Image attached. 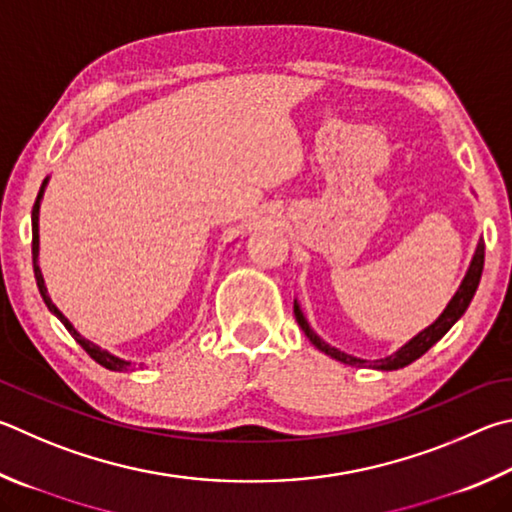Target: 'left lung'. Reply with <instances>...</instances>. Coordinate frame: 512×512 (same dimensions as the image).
Returning a JSON list of instances; mask_svg holds the SVG:
<instances>
[{
	"mask_svg": "<svg viewBox=\"0 0 512 512\" xmlns=\"http://www.w3.org/2000/svg\"><path fill=\"white\" fill-rule=\"evenodd\" d=\"M481 271H483V239L477 241V248H475V255L470 259V266L466 275H463V280L457 288V293L452 295V300L445 306L443 313L436 318L430 327H425L423 331H418L412 340H407L401 349H396L392 356H385V358H378V360H365V358H356V356H349V353L340 351L336 347H331L329 342H324L318 333L311 329L309 320L304 318L302 313V306L297 300H293V313H295V320L300 324V329L304 331V336L311 340L313 347H318L322 353H327V356L336 358L340 362H345V365L351 367H371V369H383V371H394V369H403L414 362L416 358H421L423 353L434 347L436 342H439L445 333L452 329V324L457 322L466 309L472 302V297L477 293V286L481 280Z\"/></svg>",
	"mask_w": 512,
	"mask_h": 512,
	"instance_id": "obj_1",
	"label": "left lung"
}]
</instances>
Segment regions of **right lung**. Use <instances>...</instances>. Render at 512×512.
Wrapping results in <instances>:
<instances>
[{"instance_id": "right-lung-1", "label": "right lung", "mask_w": 512, "mask_h": 512, "mask_svg": "<svg viewBox=\"0 0 512 512\" xmlns=\"http://www.w3.org/2000/svg\"><path fill=\"white\" fill-rule=\"evenodd\" d=\"M46 185H49V176H46V179L42 181V188H40V192H37L35 206H33V212H31V221H33V271H35V282H37V288H40L42 300H44L46 306H49V311L55 315V318H58L64 324V327H67V331L71 333L73 340H76L78 345L98 362V365H102V367L109 369V371H127L129 367H132V362L125 360V358L114 356V353H111V351L98 347L96 342H91V340H87L85 336H82V333L69 322L67 315H64L58 309V306L53 304L49 291H46V284H44V277H42V268H40V262H37V259H40V206H42V197H44Z\"/></svg>"}]
</instances>
